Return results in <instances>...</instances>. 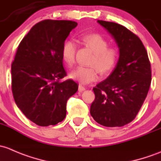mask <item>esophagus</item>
Wrapping results in <instances>:
<instances>
[{
    "mask_svg": "<svg viewBox=\"0 0 161 161\" xmlns=\"http://www.w3.org/2000/svg\"><path fill=\"white\" fill-rule=\"evenodd\" d=\"M85 87H84V86H82L81 84H79L78 86V90L79 92H84V90H85Z\"/></svg>",
    "mask_w": 161,
    "mask_h": 161,
    "instance_id": "esophagus-1",
    "label": "esophagus"
}]
</instances>
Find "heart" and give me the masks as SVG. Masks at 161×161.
Masks as SVG:
<instances>
[{
    "label": "heart",
    "mask_w": 161,
    "mask_h": 161,
    "mask_svg": "<svg viewBox=\"0 0 161 161\" xmlns=\"http://www.w3.org/2000/svg\"><path fill=\"white\" fill-rule=\"evenodd\" d=\"M81 44L94 53L90 61V67H78L69 74V77L80 84H89L98 79V71L107 76L116 68L120 51L116 46H108L109 42L98 33H89L80 38ZM77 46L72 40H67L63 44L61 56L64 62L69 67L75 63Z\"/></svg>",
    "instance_id": "b5f03b06"
}]
</instances>
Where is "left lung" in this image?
I'll return each mask as SVG.
<instances>
[{"label":"left lung","mask_w":161,"mask_h":161,"mask_svg":"<svg viewBox=\"0 0 161 161\" xmlns=\"http://www.w3.org/2000/svg\"><path fill=\"white\" fill-rule=\"evenodd\" d=\"M112 34L120 51L116 68L93 88L91 115L101 125L120 127L135 119L151 84V65L140 38L125 26L98 20Z\"/></svg>","instance_id":"8db88e82"}]
</instances>
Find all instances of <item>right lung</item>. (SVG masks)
I'll list each match as a JSON object with an SVG mask.
<instances>
[{"label":"right lung","mask_w":161,"mask_h":161,"mask_svg":"<svg viewBox=\"0 0 161 161\" xmlns=\"http://www.w3.org/2000/svg\"><path fill=\"white\" fill-rule=\"evenodd\" d=\"M77 23L43 20L21 41L11 64V90L16 105L27 119L40 126L56 125L65 119L66 105L78 84L63 66V44Z\"/></svg>","instance_id":"right-lung-1"}]
</instances>
